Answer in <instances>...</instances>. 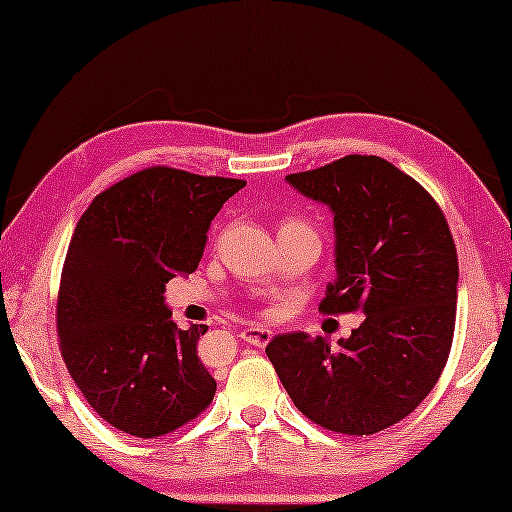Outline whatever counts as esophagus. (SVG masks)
<instances>
[{"label":"esophagus","instance_id":"esophagus-1","mask_svg":"<svg viewBox=\"0 0 512 512\" xmlns=\"http://www.w3.org/2000/svg\"><path fill=\"white\" fill-rule=\"evenodd\" d=\"M240 335H242L244 342H249V345H254V347H265V345H268V342L272 340V331H270V328L258 326V324L244 326Z\"/></svg>","mask_w":512,"mask_h":512}]
</instances>
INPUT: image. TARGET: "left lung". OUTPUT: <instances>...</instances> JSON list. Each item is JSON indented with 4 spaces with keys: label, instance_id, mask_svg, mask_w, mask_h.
Wrapping results in <instances>:
<instances>
[{
    "label": "left lung",
    "instance_id": "obj_1",
    "mask_svg": "<svg viewBox=\"0 0 512 512\" xmlns=\"http://www.w3.org/2000/svg\"><path fill=\"white\" fill-rule=\"evenodd\" d=\"M331 209L335 279L319 310L366 314L349 338L282 333L265 354L296 408L324 429L370 436L408 417L436 387L457 319V249L436 200L377 156L289 174Z\"/></svg>",
    "mask_w": 512,
    "mask_h": 512
}]
</instances>
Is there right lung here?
Here are the masks:
<instances>
[{
	"instance_id": "obj_1",
	"label": "right lung",
	"mask_w": 512,
	"mask_h": 512,
	"mask_svg": "<svg viewBox=\"0 0 512 512\" xmlns=\"http://www.w3.org/2000/svg\"><path fill=\"white\" fill-rule=\"evenodd\" d=\"M244 186L149 167L97 195L76 223L58 293L62 359L118 431L165 436L212 403L216 380L198 359L207 326L181 331L163 293L198 268L212 219Z\"/></svg>"
}]
</instances>
